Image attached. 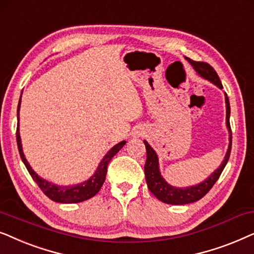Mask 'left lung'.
I'll return each instance as SVG.
<instances>
[{
    "instance_id": "1",
    "label": "left lung",
    "mask_w": 254,
    "mask_h": 254,
    "mask_svg": "<svg viewBox=\"0 0 254 254\" xmlns=\"http://www.w3.org/2000/svg\"><path fill=\"white\" fill-rule=\"evenodd\" d=\"M189 64L194 67V69L205 80L210 81L214 84H216L218 88H223L221 80L216 73V70L207 63L203 62H194L191 59H187ZM225 104H226V127L229 129V148L226 152L224 160H223L222 165L212 173L210 177L205 179L201 184L191 186V187L186 188H177L173 186L168 185L164 178L161 177L160 171H159V160L158 155L155 151L152 148L146 140H144L145 147H146V162H145L144 171H145V178H146L147 187L150 191L153 194L158 200L168 204H188L192 203V202L198 201L200 198L207 194V192L212 188L215 182L218 180L219 175L222 174L223 170H224L226 162H228L230 158V152H231V145H232V133H231V127H230V102L228 99V95L225 94Z\"/></svg>"
}]
</instances>
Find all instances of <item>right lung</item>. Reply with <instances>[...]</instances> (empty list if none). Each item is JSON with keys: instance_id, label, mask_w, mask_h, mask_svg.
<instances>
[{"instance_id": "1", "label": "right lung", "mask_w": 254, "mask_h": 254, "mask_svg": "<svg viewBox=\"0 0 254 254\" xmlns=\"http://www.w3.org/2000/svg\"><path fill=\"white\" fill-rule=\"evenodd\" d=\"M22 97V95H21ZM19 107H21V99H19L18 102V109H17V116L19 115ZM19 122L18 125H17V131H16V139H17V146H18V151H19V155H21L22 161L24 162L26 170L31 175V178L36 181V184L39 186V188L42 189V191L45 194L47 197L51 198V200L54 202H59V203H77V202H82L86 201L88 198L93 197L95 196L97 192L100 191L101 187H102L104 180H106V175H107V168H108V164H109L111 159L115 154L117 153L118 151L121 150L122 147L124 146L127 141L123 140L121 143H118L117 145L111 148V150L108 152V153L104 155L102 160H101L99 167L94 175L89 178V180L81 182L79 185H74V186H68V187H62V186H57L51 184V182L44 180L40 177H38L35 173V171L32 170L31 166L29 165V162L26 161V159L24 157V153H23V148H22V143H21V136H19Z\"/></svg>"}]
</instances>
